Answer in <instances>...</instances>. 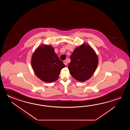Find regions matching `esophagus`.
Wrapping results in <instances>:
<instances>
[{"label":"esophagus","instance_id":"obj_1","mask_svg":"<svg viewBox=\"0 0 130 130\" xmlns=\"http://www.w3.org/2000/svg\"><path fill=\"white\" fill-rule=\"evenodd\" d=\"M63 63H64V64H65V65H67V62H66V60H64V61H63Z\"/></svg>","mask_w":130,"mask_h":130}]
</instances>
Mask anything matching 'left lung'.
I'll return each instance as SVG.
<instances>
[{"mask_svg": "<svg viewBox=\"0 0 130 130\" xmlns=\"http://www.w3.org/2000/svg\"><path fill=\"white\" fill-rule=\"evenodd\" d=\"M68 64L70 74L75 79L84 82L94 73L98 65L97 54L89 45L83 44L75 48Z\"/></svg>", "mask_w": 130, "mask_h": 130, "instance_id": "left-lung-1", "label": "left lung"}]
</instances>
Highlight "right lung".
Instances as JSON below:
<instances>
[{
  "label": "right lung",
  "instance_id": "1",
  "mask_svg": "<svg viewBox=\"0 0 130 130\" xmlns=\"http://www.w3.org/2000/svg\"><path fill=\"white\" fill-rule=\"evenodd\" d=\"M31 64L36 76L47 83L57 80L61 70L66 66L56 54L54 48L45 44L35 51Z\"/></svg>",
  "mask_w": 130,
  "mask_h": 130
}]
</instances>
